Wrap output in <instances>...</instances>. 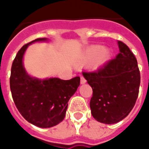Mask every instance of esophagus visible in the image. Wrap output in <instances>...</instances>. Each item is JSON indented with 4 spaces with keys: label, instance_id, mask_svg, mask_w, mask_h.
I'll return each instance as SVG.
<instances>
[{
    "label": "esophagus",
    "instance_id": "1",
    "mask_svg": "<svg viewBox=\"0 0 149 149\" xmlns=\"http://www.w3.org/2000/svg\"><path fill=\"white\" fill-rule=\"evenodd\" d=\"M86 83V80H85V78L83 77V76H81V84H85Z\"/></svg>",
    "mask_w": 149,
    "mask_h": 149
}]
</instances>
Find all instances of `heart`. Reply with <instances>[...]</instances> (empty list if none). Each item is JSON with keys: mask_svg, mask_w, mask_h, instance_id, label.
Wrapping results in <instances>:
<instances>
[{"mask_svg": "<svg viewBox=\"0 0 149 149\" xmlns=\"http://www.w3.org/2000/svg\"><path fill=\"white\" fill-rule=\"evenodd\" d=\"M110 52L108 49H103L102 46H93L82 56L81 62L83 64L89 63L95 59L96 65H101L109 58Z\"/></svg>", "mask_w": 149, "mask_h": 149, "instance_id": "obj_1", "label": "heart"}]
</instances>
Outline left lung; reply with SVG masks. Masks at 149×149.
Returning <instances> with one entry per match:
<instances>
[{"instance_id": "1", "label": "left lung", "mask_w": 149, "mask_h": 149, "mask_svg": "<svg viewBox=\"0 0 149 149\" xmlns=\"http://www.w3.org/2000/svg\"><path fill=\"white\" fill-rule=\"evenodd\" d=\"M120 53L96 71L82 74L93 88L92 115L97 121L115 124L133 109L139 94L141 74L136 58L128 46L118 42Z\"/></svg>"}]
</instances>
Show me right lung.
I'll list each match as a JSON object with an SVG mask.
<instances>
[{
    "label": "right lung",
    "mask_w": 149,
    "mask_h": 149,
    "mask_svg": "<svg viewBox=\"0 0 149 149\" xmlns=\"http://www.w3.org/2000/svg\"><path fill=\"white\" fill-rule=\"evenodd\" d=\"M45 40H34L18 51L12 65L10 89L15 105L27 121L40 128H50L64 120L68 100L76 93L81 78L41 81L26 73L22 64L25 50L31 43Z\"/></svg>",
    "instance_id": "1"
}]
</instances>
